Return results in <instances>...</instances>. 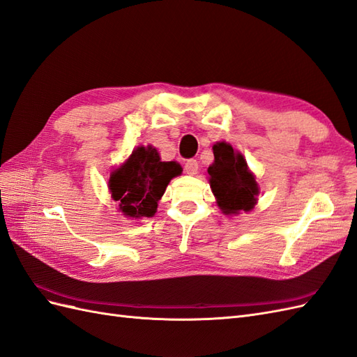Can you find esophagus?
Returning <instances> with one entry per match:
<instances>
[{
    "label": "esophagus",
    "instance_id": "esophagus-1",
    "mask_svg": "<svg viewBox=\"0 0 357 357\" xmlns=\"http://www.w3.org/2000/svg\"><path fill=\"white\" fill-rule=\"evenodd\" d=\"M185 171L189 176H195L198 172V162L195 159H188L185 162Z\"/></svg>",
    "mask_w": 357,
    "mask_h": 357
}]
</instances>
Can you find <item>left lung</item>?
<instances>
[{"label":"left lung","mask_w":357,"mask_h":357,"mask_svg":"<svg viewBox=\"0 0 357 357\" xmlns=\"http://www.w3.org/2000/svg\"><path fill=\"white\" fill-rule=\"evenodd\" d=\"M215 162L208 167V181L216 202L224 215L250 211L259 194L255 176L249 171L242 153L234 151L228 142L213 146Z\"/></svg>","instance_id":"left-lung-1"}]
</instances>
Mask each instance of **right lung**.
<instances>
[{
  "mask_svg": "<svg viewBox=\"0 0 357 357\" xmlns=\"http://www.w3.org/2000/svg\"><path fill=\"white\" fill-rule=\"evenodd\" d=\"M181 174L177 162H162L155 147H137L123 165L111 172L108 188L126 218H151L171 178Z\"/></svg>",
  "mask_w": 357,
  "mask_h": 357,
  "instance_id": "obj_1",
  "label": "right lung"
}]
</instances>
